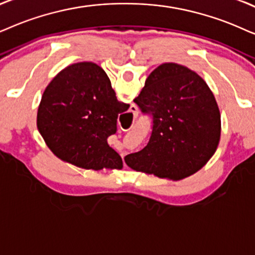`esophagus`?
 Returning a JSON list of instances; mask_svg holds the SVG:
<instances>
[{
    "instance_id": "34e87169",
    "label": "esophagus",
    "mask_w": 255,
    "mask_h": 255,
    "mask_svg": "<svg viewBox=\"0 0 255 255\" xmlns=\"http://www.w3.org/2000/svg\"><path fill=\"white\" fill-rule=\"evenodd\" d=\"M130 111L133 112V114L135 115V117H137V114H138V108L136 107V106L131 105V106H130Z\"/></svg>"
}]
</instances>
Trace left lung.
<instances>
[{"label": "left lung", "mask_w": 255, "mask_h": 255, "mask_svg": "<svg viewBox=\"0 0 255 255\" xmlns=\"http://www.w3.org/2000/svg\"><path fill=\"white\" fill-rule=\"evenodd\" d=\"M134 102L153 117L147 146L125 156L136 172L181 180L201 169L217 150L221 118L207 83L178 63H162Z\"/></svg>", "instance_id": "obj_1"}]
</instances>
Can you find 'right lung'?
Here are the masks:
<instances>
[{"instance_id": "obj_1", "label": "right lung", "mask_w": 255, "mask_h": 255, "mask_svg": "<svg viewBox=\"0 0 255 255\" xmlns=\"http://www.w3.org/2000/svg\"><path fill=\"white\" fill-rule=\"evenodd\" d=\"M129 105L118 101L107 74L93 62L70 64L51 80L37 111V129L48 148L80 168L121 169L107 138ZM127 114V113H126Z\"/></svg>"}]
</instances>
